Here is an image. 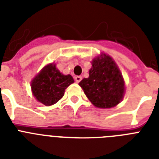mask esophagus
Wrapping results in <instances>:
<instances>
[{
	"label": "esophagus",
	"instance_id": "34e87169",
	"mask_svg": "<svg viewBox=\"0 0 159 159\" xmlns=\"http://www.w3.org/2000/svg\"><path fill=\"white\" fill-rule=\"evenodd\" d=\"M82 78V77H81V76H76V77H75V81H76V82H77V83H78V82H81Z\"/></svg>",
	"mask_w": 159,
	"mask_h": 159
}]
</instances>
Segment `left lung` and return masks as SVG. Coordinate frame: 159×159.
I'll return each instance as SVG.
<instances>
[{
    "instance_id": "left-lung-1",
    "label": "left lung",
    "mask_w": 159,
    "mask_h": 159,
    "mask_svg": "<svg viewBox=\"0 0 159 159\" xmlns=\"http://www.w3.org/2000/svg\"><path fill=\"white\" fill-rule=\"evenodd\" d=\"M89 77L79 82L92 104L97 108L109 109L122 102L125 92V83L115 60L105 53L92 61Z\"/></svg>"
}]
</instances>
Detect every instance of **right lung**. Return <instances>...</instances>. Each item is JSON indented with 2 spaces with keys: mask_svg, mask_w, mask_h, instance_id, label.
<instances>
[{
  "mask_svg": "<svg viewBox=\"0 0 159 159\" xmlns=\"http://www.w3.org/2000/svg\"><path fill=\"white\" fill-rule=\"evenodd\" d=\"M73 82L71 75L62 74L53 62L45 65L36 74L30 87L32 94L39 102L50 106L63 97L66 88Z\"/></svg>",
  "mask_w": 159,
  "mask_h": 159,
  "instance_id": "right-lung-1",
  "label": "right lung"
}]
</instances>
